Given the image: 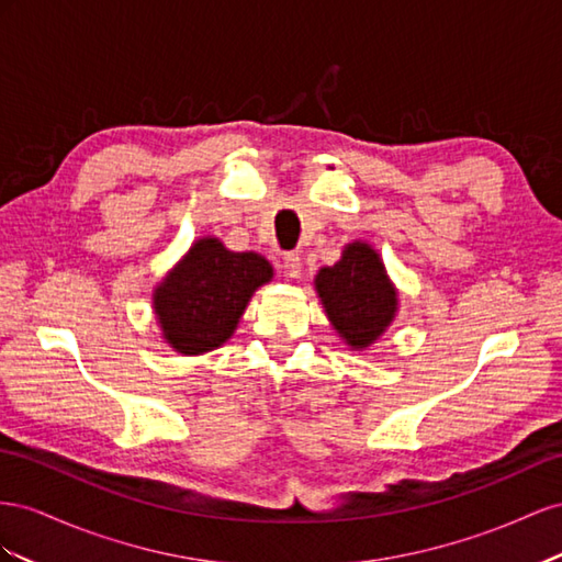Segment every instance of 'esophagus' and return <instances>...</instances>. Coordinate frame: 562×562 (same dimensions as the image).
<instances>
[{
  "mask_svg": "<svg viewBox=\"0 0 562 562\" xmlns=\"http://www.w3.org/2000/svg\"><path fill=\"white\" fill-rule=\"evenodd\" d=\"M280 268H282V272H284L286 278H301V259H299V254H284Z\"/></svg>",
  "mask_w": 562,
  "mask_h": 562,
  "instance_id": "34e87169",
  "label": "esophagus"
}]
</instances>
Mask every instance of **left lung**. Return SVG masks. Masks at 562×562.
Listing matches in <instances>:
<instances>
[{"label": "left lung", "instance_id": "obj_1", "mask_svg": "<svg viewBox=\"0 0 562 562\" xmlns=\"http://www.w3.org/2000/svg\"><path fill=\"white\" fill-rule=\"evenodd\" d=\"M315 290L331 327L352 350L376 344L397 313V290L367 243L346 245L339 261L319 268Z\"/></svg>", "mask_w": 562, "mask_h": 562}]
</instances>
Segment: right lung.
Returning <instances> with one entry per match:
<instances>
[{
    "label": "right lung",
    "mask_w": 562,
    "mask_h": 562,
    "mask_svg": "<svg viewBox=\"0 0 562 562\" xmlns=\"http://www.w3.org/2000/svg\"><path fill=\"white\" fill-rule=\"evenodd\" d=\"M272 280L261 254L231 251L218 237H202L155 286L153 308L162 339L183 356L226 344L249 299Z\"/></svg>",
    "instance_id": "right-lung-1"
}]
</instances>
